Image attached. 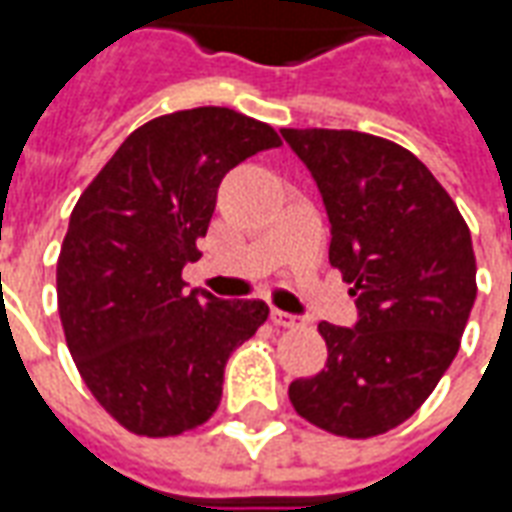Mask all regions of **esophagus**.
<instances>
[{
    "mask_svg": "<svg viewBox=\"0 0 512 512\" xmlns=\"http://www.w3.org/2000/svg\"><path fill=\"white\" fill-rule=\"evenodd\" d=\"M271 323H274L277 329H299L301 318H296V315H290V312L271 310Z\"/></svg>",
    "mask_w": 512,
    "mask_h": 512,
    "instance_id": "obj_1",
    "label": "esophagus"
}]
</instances>
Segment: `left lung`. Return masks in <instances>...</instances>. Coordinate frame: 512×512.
Segmentation results:
<instances>
[{
	"label": "left lung",
	"instance_id": "left-lung-1",
	"mask_svg": "<svg viewBox=\"0 0 512 512\" xmlns=\"http://www.w3.org/2000/svg\"><path fill=\"white\" fill-rule=\"evenodd\" d=\"M332 222L329 263L351 285L354 329L321 321L329 359L296 378V414L345 439L397 428L461 348L477 296L472 235L458 205L411 150L381 136L282 128Z\"/></svg>",
	"mask_w": 512,
	"mask_h": 512
}]
</instances>
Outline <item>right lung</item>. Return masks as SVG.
Listing matches in <instances>:
<instances>
[{"instance_id": "1", "label": "right lung", "mask_w": 512, "mask_h": 512, "mask_svg": "<svg viewBox=\"0 0 512 512\" xmlns=\"http://www.w3.org/2000/svg\"><path fill=\"white\" fill-rule=\"evenodd\" d=\"M277 131L227 106L139 126L82 191L57 260V307L79 376L136 436H180L222 400L224 365L266 323L260 299L183 290L219 183Z\"/></svg>"}]
</instances>
